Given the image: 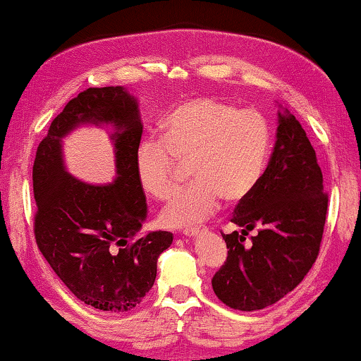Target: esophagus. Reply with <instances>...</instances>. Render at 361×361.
Returning a JSON list of instances; mask_svg holds the SVG:
<instances>
[{"instance_id":"obj_1","label":"esophagus","mask_w":361,"mask_h":361,"mask_svg":"<svg viewBox=\"0 0 361 361\" xmlns=\"http://www.w3.org/2000/svg\"><path fill=\"white\" fill-rule=\"evenodd\" d=\"M199 232H200L199 228H185L182 233H184L185 237H195V235H199Z\"/></svg>"}]
</instances>
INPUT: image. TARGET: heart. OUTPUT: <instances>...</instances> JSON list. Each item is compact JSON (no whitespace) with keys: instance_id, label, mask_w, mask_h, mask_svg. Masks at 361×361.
Listing matches in <instances>:
<instances>
[{"instance_id":"1","label":"heart","mask_w":361,"mask_h":361,"mask_svg":"<svg viewBox=\"0 0 361 361\" xmlns=\"http://www.w3.org/2000/svg\"><path fill=\"white\" fill-rule=\"evenodd\" d=\"M162 142L140 140L134 167L147 195L167 200L179 182V164L190 161L194 180L162 210L164 226H197L217 210L221 199H247L265 174L272 151V126L257 109L199 97L172 109L161 123Z\"/></svg>"}]
</instances>
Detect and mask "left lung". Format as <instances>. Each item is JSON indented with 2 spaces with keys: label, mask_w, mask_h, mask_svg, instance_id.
Segmentation results:
<instances>
[{
  "label": "left lung",
  "mask_w": 361,
  "mask_h": 361,
  "mask_svg": "<svg viewBox=\"0 0 361 361\" xmlns=\"http://www.w3.org/2000/svg\"><path fill=\"white\" fill-rule=\"evenodd\" d=\"M329 194L307 133L287 109L279 111L277 140L265 174L231 222L242 232L222 233L227 260L212 288L233 310L274 305L297 287L315 264L324 235ZM259 233L245 243V235Z\"/></svg>",
  "instance_id": "1"
}]
</instances>
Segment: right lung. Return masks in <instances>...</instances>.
Segmentation results:
<instances>
[{
	"label": "right lung",
	"instance_id": "right-lung-1",
	"mask_svg": "<svg viewBox=\"0 0 361 361\" xmlns=\"http://www.w3.org/2000/svg\"><path fill=\"white\" fill-rule=\"evenodd\" d=\"M81 123H111L116 179L94 186L73 178L62 159V137ZM142 135L137 99L123 86L89 87L49 126L32 166L37 249L79 300L102 312H128L152 288L157 259L171 232L137 237L147 204L135 177L134 154Z\"/></svg>",
	"mask_w": 361,
	"mask_h": 361
}]
</instances>
